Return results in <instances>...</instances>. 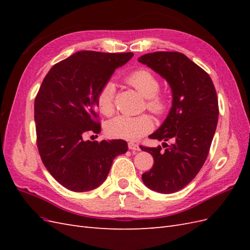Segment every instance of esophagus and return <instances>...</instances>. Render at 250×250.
Segmentation results:
<instances>
[{
    "label": "esophagus",
    "instance_id": "34e87169",
    "mask_svg": "<svg viewBox=\"0 0 250 250\" xmlns=\"http://www.w3.org/2000/svg\"><path fill=\"white\" fill-rule=\"evenodd\" d=\"M128 148H129L130 150H133V151H139L140 150V146L138 145V144H134L132 142L128 143Z\"/></svg>",
    "mask_w": 250,
    "mask_h": 250
}]
</instances>
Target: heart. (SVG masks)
<instances>
[{
  "mask_svg": "<svg viewBox=\"0 0 250 250\" xmlns=\"http://www.w3.org/2000/svg\"><path fill=\"white\" fill-rule=\"evenodd\" d=\"M126 81L147 100L146 106L150 111L155 115H162L167 110V100L157 94L160 90V82L154 74L148 70H139L130 74ZM115 84L112 82H107L98 94V107L105 116H110L115 109ZM152 128V119L148 115L135 117L121 115L108 121L105 126V131L111 138L135 141L150 132Z\"/></svg>",
  "mask_w": 250,
  "mask_h": 250,
  "instance_id": "b5f03b06",
  "label": "heart"
}]
</instances>
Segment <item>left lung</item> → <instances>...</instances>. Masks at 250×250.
I'll use <instances>...</instances> for the list:
<instances>
[{
  "instance_id": "1",
  "label": "left lung",
  "mask_w": 250,
  "mask_h": 250,
  "mask_svg": "<svg viewBox=\"0 0 250 250\" xmlns=\"http://www.w3.org/2000/svg\"><path fill=\"white\" fill-rule=\"evenodd\" d=\"M168 82L172 106L150 139L172 141L162 150L142 147L153 156V167L142 175L150 190L172 194L185 188L206 162L218 123L219 108L214 83L208 74L179 52L148 53L139 58Z\"/></svg>"
}]
</instances>
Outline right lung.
<instances>
[{"label": "right lung", "instance_id": "obj_1", "mask_svg": "<svg viewBox=\"0 0 250 250\" xmlns=\"http://www.w3.org/2000/svg\"><path fill=\"white\" fill-rule=\"evenodd\" d=\"M133 53L80 51L55 65L44 77L34 102L37 148L49 173L74 192L104 183L116 156L127 152L123 140L84 141L99 133L97 99L102 86Z\"/></svg>", "mask_w": 250, "mask_h": 250}]
</instances>
